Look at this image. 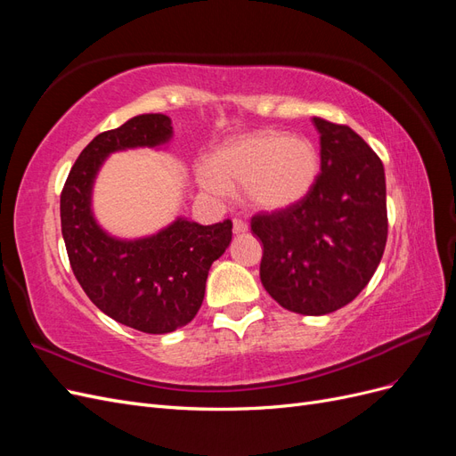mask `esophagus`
I'll use <instances>...</instances> for the list:
<instances>
[{
    "label": "esophagus",
    "mask_w": 456,
    "mask_h": 456,
    "mask_svg": "<svg viewBox=\"0 0 456 456\" xmlns=\"http://www.w3.org/2000/svg\"><path fill=\"white\" fill-rule=\"evenodd\" d=\"M247 232V223L241 218H233V233H245Z\"/></svg>",
    "instance_id": "1"
}]
</instances>
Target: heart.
<instances>
[{
	"label": "heart",
	"instance_id": "b5f03b06",
	"mask_svg": "<svg viewBox=\"0 0 456 456\" xmlns=\"http://www.w3.org/2000/svg\"><path fill=\"white\" fill-rule=\"evenodd\" d=\"M207 167L200 173L205 191L223 196L226 186H243L251 207L278 213L308 196L320 175V156L300 136L256 131L220 144Z\"/></svg>",
	"mask_w": 456,
	"mask_h": 456
}]
</instances>
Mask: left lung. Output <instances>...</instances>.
Instances as JSON below:
<instances>
[{
	"instance_id": "1",
	"label": "left lung",
	"mask_w": 456,
	"mask_h": 456,
	"mask_svg": "<svg viewBox=\"0 0 456 456\" xmlns=\"http://www.w3.org/2000/svg\"><path fill=\"white\" fill-rule=\"evenodd\" d=\"M322 173L308 196L278 213H256L265 245L260 281L285 310L323 315L346 306L379 268L388 238L380 158L348 126L314 118Z\"/></svg>"
}]
</instances>
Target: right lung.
<instances>
[{"instance_id": "add662e5", "label": "right lung", "mask_w": 456, "mask_h": 456, "mask_svg": "<svg viewBox=\"0 0 456 456\" xmlns=\"http://www.w3.org/2000/svg\"><path fill=\"white\" fill-rule=\"evenodd\" d=\"M173 134L163 114L131 118L84 148L61 194V226L68 260L93 305L118 323L163 335L194 320L213 262L232 241V220L201 226L186 218L150 238L116 240L94 223L91 190L106 156L159 146Z\"/></svg>"}]
</instances>
